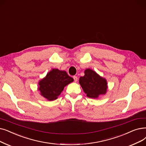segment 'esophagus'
Returning <instances> with one entry per match:
<instances>
[{"instance_id": "obj_1", "label": "esophagus", "mask_w": 146, "mask_h": 146, "mask_svg": "<svg viewBox=\"0 0 146 146\" xmlns=\"http://www.w3.org/2000/svg\"><path fill=\"white\" fill-rule=\"evenodd\" d=\"M73 79H74V81L75 82H76L78 81V77L77 76H73Z\"/></svg>"}]
</instances>
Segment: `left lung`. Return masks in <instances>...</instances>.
<instances>
[{"instance_id": "8db88e82", "label": "left lung", "mask_w": 146, "mask_h": 146, "mask_svg": "<svg viewBox=\"0 0 146 146\" xmlns=\"http://www.w3.org/2000/svg\"><path fill=\"white\" fill-rule=\"evenodd\" d=\"M79 84L90 98H97L100 95L104 94L107 88L106 80L91 69L85 71V75L79 78Z\"/></svg>"}]
</instances>
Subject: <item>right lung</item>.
Segmentation results:
<instances>
[{"label": "right lung", "mask_w": 146, "mask_h": 146, "mask_svg": "<svg viewBox=\"0 0 146 146\" xmlns=\"http://www.w3.org/2000/svg\"><path fill=\"white\" fill-rule=\"evenodd\" d=\"M73 81L66 71L52 69L46 76L39 82V90L41 95L48 100L52 101L57 98L64 88Z\"/></svg>", "instance_id": "obj_1"}]
</instances>
